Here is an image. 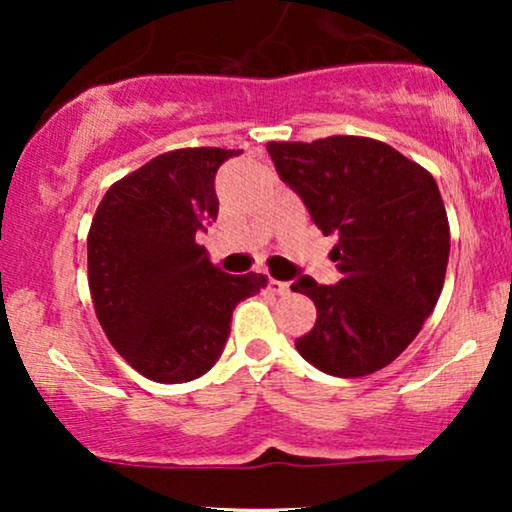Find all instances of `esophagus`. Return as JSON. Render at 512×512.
Returning a JSON list of instances; mask_svg holds the SVG:
<instances>
[{"label": "esophagus", "mask_w": 512, "mask_h": 512, "mask_svg": "<svg viewBox=\"0 0 512 512\" xmlns=\"http://www.w3.org/2000/svg\"><path fill=\"white\" fill-rule=\"evenodd\" d=\"M267 291L274 293V296H286L289 293V284L286 281H276L272 276H267Z\"/></svg>", "instance_id": "1"}]
</instances>
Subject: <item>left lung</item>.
<instances>
[{
	"label": "left lung",
	"instance_id": "8db88e82",
	"mask_svg": "<svg viewBox=\"0 0 512 512\" xmlns=\"http://www.w3.org/2000/svg\"><path fill=\"white\" fill-rule=\"evenodd\" d=\"M281 180L310 219L337 236L334 286L303 276L291 291L313 298L315 327L296 349L317 370L361 378L390 366L424 327L443 291L450 223L424 166L370 137L269 142Z\"/></svg>",
	"mask_w": 512,
	"mask_h": 512
}]
</instances>
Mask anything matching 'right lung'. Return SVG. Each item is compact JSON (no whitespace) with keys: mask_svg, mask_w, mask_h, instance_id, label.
Here are the masks:
<instances>
[{"mask_svg":"<svg viewBox=\"0 0 512 512\" xmlns=\"http://www.w3.org/2000/svg\"><path fill=\"white\" fill-rule=\"evenodd\" d=\"M243 149H175L110 185L88 231V289L105 337L154 383L219 361L233 308L267 284L214 267L195 233L219 214L216 170Z\"/></svg>","mask_w":512,"mask_h":512,"instance_id":"add662e5","label":"right lung"}]
</instances>
